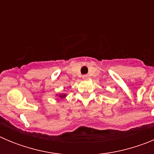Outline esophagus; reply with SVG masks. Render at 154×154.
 I'll list each match as a JSON object with an SVG mask.
<instances>
[{"mask_svg": "<svg viewBox=\"0 0 154 154\" xmlns=\"http://www.w3.org/2000/svg\"><path fill=\"white\" fill-rule=\"evenodd\" d=\"M82 79H89V75H85L82 76Z\"/></svg>", "mask_w": 154, "mask_h": 154, "instance_id": "34e87169", "label": "esophagus"}]
</instances>
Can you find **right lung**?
Segmentation results:
<instances>
[{"label":"right lung","instance_id":"1","mask_svg":"<svg viewBox=\"0 0 154 154\" xmlns=\"http://www.w3.org/2000/svg\"><path fill=\"white\" fill-rule=\"evenodd\" d=\"M56 96H58V95H56ZM58 97H60L61 99H62V98H65L66 97V95H65V94H59V95H58Z\"/></svg>","mask_w":154,"mask_h":154}]
</instances>
